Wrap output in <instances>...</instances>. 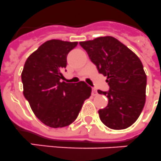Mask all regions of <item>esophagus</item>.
<instances>
[{"label":"esophagus","mask_w":161,"mask_h":161,"mask_svg":"<svg viewBox=\"0 0 161 161\" xmlns=\"http://www.w3.org/2000/svg\"><path fill=\"white\" fill-rule=\"evenodd\" d=\"M92 96H97V92L95 88H92Z\"/></svg>","instance_id":"34e87169"}]
</instances>
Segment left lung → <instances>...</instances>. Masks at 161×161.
<instances>
[{"mask_svg":"<svg viewBox=\"0 0 161 161\" xmlns=\"http://www.w3.org/2000/svg\"><path fill=\"white\" fill-rule=\"evenodd\" d=\"M79 44L110 86L108 92L97 91L108 97L107 106L98 110L101 122L114 130L130 127L138 119L146 101L147 75L140 59L111 36Z\"/></svg>","mask_w":161,"mask_h":161,"instance_id":"8db88e82","label":"left lung"}]
</instances>
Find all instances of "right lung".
Instances as JSON below:
<instances>
[{
	"label": "right lung",
	"instance_id": "right-lung-1",
	"mask_svg": "<svg viewBox=\"0 0 161 161\" xmlns=\"http://www.w3.org/2000/svg\"><path fill=\"white\" fill-rule=\"evenodd\" d=\"M78 42L52 39L46 42L27 59L21 74L24 95L32 112L51 128H63L76 119L92 88L85 82L67 83L62 70L67 55Z\"/></svg>",
	"mask_w": 161,
	"mask_h": 161
}]
</instances>
